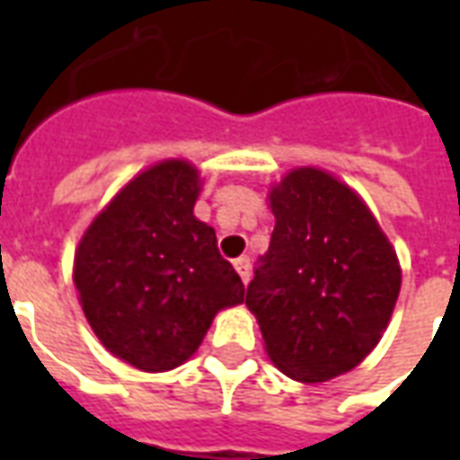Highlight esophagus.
I'll return each mask as SVG.
<instances>
[{
    "instance_id": "obj_1",
    "label": "esophagus",
    "mask_w": 460,
    "mask_h": 460,
    "mask_svg": "<svg viewBox=\"0 0 460 460\" xmlns=\"http://www.w3.org/2000/svg\"><path fill=\"white\" fill-rule=\"evenodd\" d=\"M234 269L239 270L241 280H243V286H246V283L251 280V259L249 256H241V259L234 261Z\"/></svg>"
}]
</instances>
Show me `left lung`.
Returning <instances> with one entry per match:
<instances>
[{
    "label": "left lung",
    "instance_id": "1",
    "mask_svg": "<svg viewBox=\"0 0 460 460\" xmlns=\"http://www.w3.org/2000/svg\"><path fill=\"white\" fill-rule=\"evenodd\" d=\"M276 229L246 305L269 357L300 382H328L365 359L392 318L402 270L362 199L300 167L270 191Z\"/></svg>",
    "mask_w": 460,
    "mask_h": 460
}]
</instances>
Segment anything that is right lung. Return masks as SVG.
Segmentation results:
<instances>
[{
  "instance_id": "obj_1",
  "label": "right lung",
  "mask_w": 460,
  "mask_h": 460,
  "mask_svg": "<svg viewBox=\"0 0 460 460\" xmlns=\"http://www.w3.org/2000/svg\"><path fill=\"white\" fill-rule=\"evenodd\" d=\"M199 174L181 160L137 174L98 214L75 251L74 280L93 332L145 372L190 359L243 283L217 234L194 217Z\"/></svg>"
}]
</instances>
